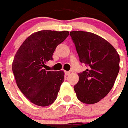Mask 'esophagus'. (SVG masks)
I'll return each mask as SVG.
<instances>
[{
  "label": "esophagus",
  "instance_id": "1",
  "mask_svg": "<svg viewBox=\"0 0 128 128\" xmlns=\"http://www.w3.org/2000/svg\"><path fill=\"white\" fill-rule=\"evenodd\" d=\"M70 72V71H65V75H69Z\"/></svg>",
  "mask_w": 128,
  "mask_h": 128
}]
</instances>
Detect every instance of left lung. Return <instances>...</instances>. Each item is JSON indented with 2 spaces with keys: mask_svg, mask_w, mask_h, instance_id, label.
Instances as JSON below:
<instances>
[{
  "mask_svg": "<svg viewBox=\"0 0 128 128\" xmlns=\"http://www.w3.org/2000/svg\"><path fill=\"white\" fill-rule=\"evenodd\" d=\"M81 63L88 68L78 73L74 86L78 99L86 104L99 102L112 88L119 71L117 51L107 40L86 32H70Z\"/></svg>",
  "mask_w": 128,
  "mask_h": 128,
  "instance_id": "left-lung-1",
  "label": "left lung"
}]
</instances>
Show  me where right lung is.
I'll list each match as a JSON object with an SVG mask.
<instances>
[{
    "mask_svg": "<svg viewBox=\"0 0 128 128\" xmlns=\"http://www.w3.org/2000/svg\"><path fill=\"white\" fill-rule=\"evenodd\" d=\"M69 35L68 31L42 30L32 34L22 44L12 63V70L18 88L30 102L48 106L56 101L64 72L43 68L53 60L57 46Z\"/></svg>",
    "mask_w": 128,
    "mask_h": 128,
    "instance_id": "right-lung-1",
    "label": "right lung"
}]
</instances>
